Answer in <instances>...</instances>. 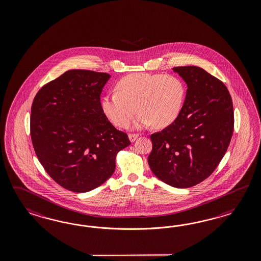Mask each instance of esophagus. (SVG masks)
Segmentation results:
<instances>
[{
    "mask_svg": "<svg viewBox=\"0 0 261 261\" xmlns=\"http://www.w3.org/2000/svg\"><path fill=\"white\" fill-rule=\"evenodd\" d=\"M129 140H130V142H133L139 138V134H129Z\"/></svg>",
    "mask_w": 261,
    "mask_h": 261,
    "instance_id": "1",
    "label": "esophagus"
}]
</instances>
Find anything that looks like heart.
Masks as SVG:
<instances>
[{"label":"heart","mask_w":261,"mask_h":261,"mask_svg":"<svg viewBox=\"0 0 261 261\" xmlns=\"http://www.w3.org/2000/svg\"><path fill=\"white\" fill-rule=\"evenodd\" d=\"M187 87L182 79L164 73H132L116 84V93L101 98L104 116L116 126H127L137 107L141 114L135 128H165L174 123L182 113Z\"/></svg>","instance_id":"heart-1"}]
</instances>
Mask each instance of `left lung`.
Instances as JSON below:
<instances>
[{
  "label": "left lung",
  "instance_id": "left-lung-1",
  "mask_svg": "<svg viewBox=\"0 0 261 261\" xmlns=\"http://www.w3.org/2000/svg\"><path fill=\"white\" fill-rule=\"evenodd\" d=\"M187 83L182 113L150 136L151 171L167 185L187 189L204 181L219 165L233 132V107L219 79L196 66L172 69Z\"/></svg>",
  "mask_w": 261,
  "mask_h": 261
}]
</instances>
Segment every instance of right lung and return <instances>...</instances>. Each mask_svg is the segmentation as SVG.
I'll list each match as a JSON object with an SVG mask.
<instances>
[{
  "instance_id": "1",
  "label": "right lung",
  "mask_w": 261,
  "mask_h": 261,
  "mask_svg": "<svg viewBox=\"0 0 261 261\" xmlns=\"http://www.w3.org/2000/svg\"><path fill=\"white\" fill-rule=\"evenodd\" d=\"M106 72L71 70L48 82L32 106L31 136L41 165L58 185L82 193L106 182L116 155L130 144L104 116L100 95Z\"/></svg>"
}]
</instances>
